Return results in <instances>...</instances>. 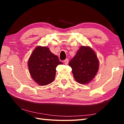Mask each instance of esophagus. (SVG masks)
<instances>
[{
    "label": "esophagus",
    "instance_id": "obj_1",
    "mask_svg": "<svg viewBox=\"0 0 124 124\" xmlns=\"http://www.w3.org/2000/svg\"><path fill=\"white\" fill-rule=\"evenodd\" d=\"M64 64H66V65H67V64H68V62H69V59H66L64 61Z\"/></svg>",
    "mask_w": 124,
    "mask_h": 124
}]
</instances>
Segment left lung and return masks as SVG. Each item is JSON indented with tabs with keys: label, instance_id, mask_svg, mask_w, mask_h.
<instances>
[{
	"label": "left lung",
	"instance_id": "8db88e82",
	"mask_svg": "<svg viewBox=\"0 0 124 124\" xmlns=\"http://www.w3.org/2000/svg\"><path fill=\"white\" fill-rule=\"evenodd\" d=\"M74 78L79 84H87L94 78L99 69V61L89 47L81 46L69 62Z\"/></svg>",
	"mask_w": 124,
	"mask_h": 124
}]
</instances>
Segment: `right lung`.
<instances>
[{
  "instance_id": "right-lung-1",
  "label": "right lung",
  "mask_w": 124,
  "mask_h": 124,
  "mask_svg": "<svg viewBox=\"0 0 124 124\" xmlns=\"http://www.w3.org/2000/svg\"><path fill=\"white\" fill-rule=\"evenodd\" d=\"M62 64L48 47L38 46L29 59L28 68L34 80L40 86H45L55 79L56 67Z\"/></svg>"
}]
</instances>
